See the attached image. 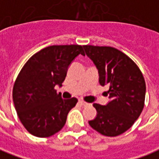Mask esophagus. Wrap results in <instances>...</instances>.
Segmentation results:
<instances>
[{
  "instance_id": "1",
  "label": "esophagus",
  "mask_w": 159,
  "mask_h": 159,
  "mask_svg": "<svg viewBox=\"0 0 159 159\" xmlns=\"http://www.w3.org/2000/svg\"><path fill=\"white\" fill-rule=\"evenodd\" d=\"M79 104L80 105H82V106H87V105H89L87 102L83 101V100H79Z\"/></svg>"
}]
</instances>
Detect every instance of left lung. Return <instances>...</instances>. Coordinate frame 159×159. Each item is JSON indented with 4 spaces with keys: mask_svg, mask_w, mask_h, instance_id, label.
<instances>
[{
    "mask_svg": "<svg viewBox=\"0 0 159 159\" xmlns=\"http://www.w3.org/2000/svg\"><path fill=\"white\" fill-rule=\"evenodd\" d=\"M86 55L95 65L101 86L107 85L111 100L106 106L94 103L95 118L89 123L106 136H117L132 126L143 110L146 83L129 57L111 47L83 46Z\"/></svg>",
    "mask_w": 159,
    "mask_h": 159,
    "instance_id": "obj_1",
    "label": "left lung"
}]
</instances>
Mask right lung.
I'll list each match as a JSON object with an SVG mask.
<instances>
[{"mask_svg":"<svg viewBox=\"0 0 159 159\" xmlns=\"http://www.w3.org/2000/svg\"><path fill=\"white\" fill-rule=\"evenodd\" d=\"M79 54L84 55L80 45L49 46L30 58L20 70L12 100L19 120L33 135L52 136L66 124L77 99L64 100L54 88L62 86L70 65Z\"/></svg>","mask_w":159,"mask_h":159,"instance_id":"obj_1","label":"right lung"}]
</instances>
